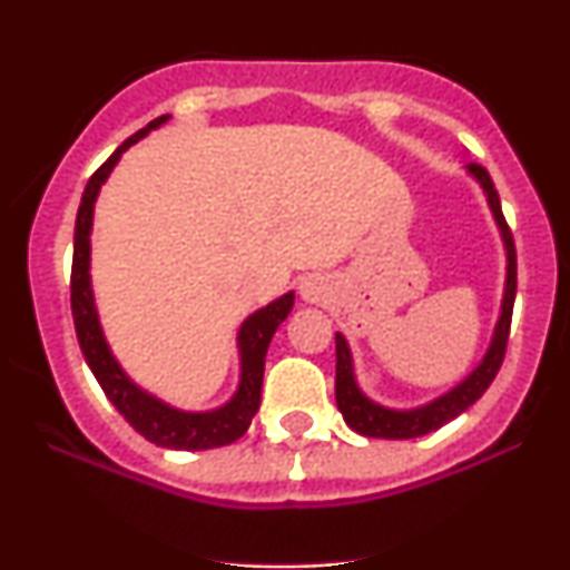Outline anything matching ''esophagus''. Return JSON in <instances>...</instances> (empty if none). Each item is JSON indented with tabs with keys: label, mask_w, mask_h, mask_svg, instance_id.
I'll return each mask as SVG.
<instances>
[{
	"label": "esophagus",
	"mask_w": 570,
	"mask_h": 570,
	"mask_svg": "<svg viewBox=\"0 0 570 570\" xmlns=\"http://www.w3.org/2000/svg\"><path fill=\"white\" fill-rule=\"evenodd\" d=\"M299 294H303V299H307V303H322V299L326 297L324 278H318V276L305 278L303 286H299Z\"/></svg>",
	"instance_id": "obj_1"
}]
</instances>
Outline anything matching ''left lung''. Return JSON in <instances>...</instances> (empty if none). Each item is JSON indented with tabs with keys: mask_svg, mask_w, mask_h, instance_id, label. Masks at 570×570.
Here are the masks:
<instances>
[{
	"mask_svg": "<svg viewBox=\"0 0 570 570\" xmlns=\"http://www.w3.org/2000/svg\"><path fill=\"white\" fill-rule=\"evenodd\" d=\"M466 171L480 181V187L485 189L490 212H493L495 225H499L503 248H507V284H503V299H501V316L499 324L493 330V340H490V348L482 356V362L472 370V375L463 377L455 389H450L448 394H442L434 402L423 404L415 410H391L383 404L372 402L367 394H362V389L356 385L353 377V362H351V348L345 343V337L335 335L337 345V375H335V399L337 407L343 412L345 423L356 431V434L375 436V440H412V436H423L429 431H436L444 423H450L453 417L461 415L463 410H469L472 404L488 391V385L493 383V377L499 375L503 353H507V340H509V324H512V307H514V294H517V254H514V238L509 230L507 219H503L499 193H495L493 179L482 166L469 163Z\"/></svg>",
	"mask_w": 570,
	"mask_h": 570,
	"instance_id": "left-lung-1",
	"label": "left lung"
}]
</instances>
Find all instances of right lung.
Returning a JSON list of instances; mask_svg holds the SVG:
<instances>
[{"label": "right lung", "mask_w": 570, "mask_h": 570, "mask_svg": "<svg viewBox=\"0 0 570 570\" xmlns=\"http://www.w3.org/2000/svg\"><path fill=\"white\" fill-rule=\"evenodd\" d=\"M168 120V115L158 117L134 134L120 147L109 155L98 171L90 176L85 185L80 208H77L75 222V257H71V316H75L77 340L85 362L96 375L98 385L104 389L109 402L117 412L134 426L144 440L171 450H212L230 444L246 434L248 423L257 415L259 399H263V375H265V353L276 335L278 324L289 316L294 305V292L273 299L271 305L259 307L257 313L246 318L238 330V351H240V383L233 399L217 410L208 412H185L171 404L160 402L158 396L147 394L122 372L117 358L109 351L107 337H104L101 324L94 303V289H90V227H94V203L98 198L107 176L120 160L130 144H136L149 130H155Z\"/></svg>", "instance_id": "right-lung-1"}]
</instances>
